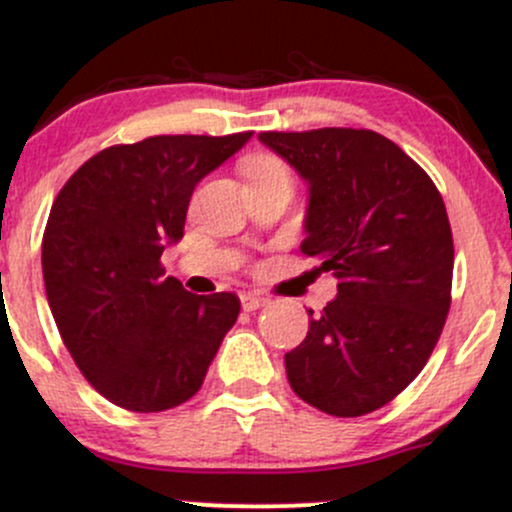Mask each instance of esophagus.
<instances>
[{"mask_svg":"<svg viewBox=\"0 0 512 512\" xmlns=\"http://www.w3.org/2000/svg\"><path fill=\"white\" fill-rule=\"evenodd\" d=\"M266 303L268 298L256 296V293H241V308H244V311H256V308L266 306Z\"/></svg>","mask_w":512,"mask_h":512,"instance_id":"esophagus-1","label":"esophagus"}]
</instances>
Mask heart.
Segmentation results:
<instances>
[{"instance_id":"1","label":"heart","mask_w":512,"mask_h":512,"mask_svg":"<svg viewBox=\"0 0 512 512\" xmlns=\"http://www.w3.org/2000/svg\"><path fill=\"white\" fill-rule=\"evenodd\" d=\"M273 176H291V174H288L286 164L273 159V156H254V159L246 161V179L249 181L273 179Z\"/></svg>"}]
</instances>
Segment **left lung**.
Returning a JSON list of instances; mask_svg holds the SVG:
<instances>
[{
	"mask_svg": "<svg viewBox=\"0 0 512 512\" xmlns=\"http://www.w3.org/2000/svg\"><path fill=\"white\" fill-rule=\"evenodd\" d=\"M308 184L301 251L338 296L286 353L293 393L338 418L391 403L438 343L450 308L453 234L440 191L401 146L368 129L263 131Z\"/></svg>",
	"mask_w": 512,
	"mask_h": 512,
	"instance_id": "left-lung-1",
	"label": "left lung"
}]
</instances>
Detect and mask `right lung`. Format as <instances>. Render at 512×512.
Returning a JSON list of instances; mask_svg holds the SVG:
<instances>
[{
    "instance_id": "right-lung-1",
    "label": "right lung",
    "mask_w": 512,
    "mask_h": 512,
    "mask_svg": "<svg viewBox=\"0 0 512 512\" xmlns=\"http://www.w3.org/2000/svg\"><path fill=\"white\" fill-rule=\"evenodd\" d=\"M254 131L149 136L99 151L54 199L42 241L47 301L86 381L114 406L189 401L239 318L236 293H189L161 254L184 236L196 184Z\"/></svg>"
}]
</instances>
